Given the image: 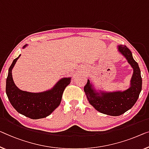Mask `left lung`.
Masks as SVG:
<instances>
[{"instance_id": "obj_1", "label": "left lung", "mask_w": 149, "mask_h": 149, "mask_svg": "<svg viewBox=\"0 0 149 149\" xmlns=\"http://www.w3.org/2000/svg\"><path fill=\"white\" fill-rule=\"evenodd\" d=\"M117 49L125 57L133 69L129 88L125 90L105 91L96 89L92 82L88 79L84 86L87 99L95 109L102 114L118 116L130 110L139 98L142 90V77L139 64L133 59L132 52L126 45H119Z\"/></svg>"}]
</instances>
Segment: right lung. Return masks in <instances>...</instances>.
I'll return each mask as SVG.
<instances>
[{
	"label": "right lung",
	"mask_w": 149,
	"mask_h": 149,
	"mask_svg": "<svg viewBox=\"0 0 149 149\" xmlns=\"http://www.w3.org/2000/svg\"><path fill=\"white\" fill-rule=\"evenodd\" d=\"M28 45L23 47L25 49ZM21 55L13 60L8 69L6 81V93L13 107L21 114L31 119H40L49 116L59 106L65 88L72 77H62L53 87L41 92L23 91L15 85L12 70Z\"/></svg>",
	"instance_id": "1"
}]
</instances>
